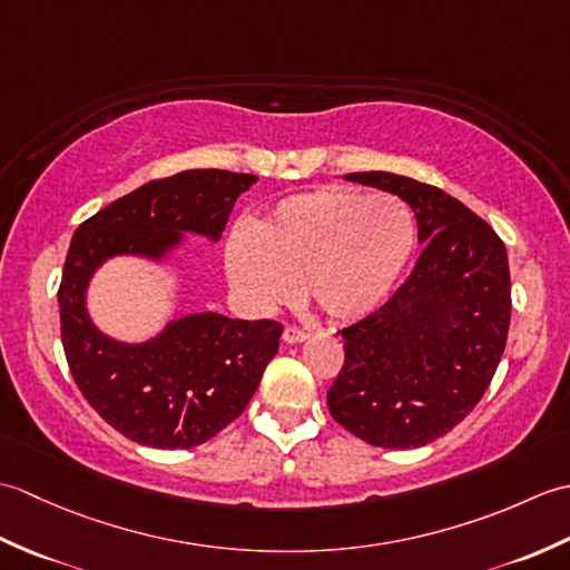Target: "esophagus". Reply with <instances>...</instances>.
Masks as SVG:
<instances>
[{"instance_id":"obj_1","label":"esophagus","mask_w":570,"mask_h":570,"mask_svg":"<svg viewBox=\"0 0 570 570\" xmlns=\"http://www.w3.org/2000/svg\"><path fill=\"white\" fill-rule=\"evenodd\" d=\"M306 337H308V333L304 328H296V325H286L284 328V343H288V345L304 343Z\"/></svg>"}]
</instances>
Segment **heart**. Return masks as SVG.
<instances>
[{"label":"heart","mask_w":570,"mask_h":570,"mask_svg":"<svg viewBox=\"0 0 570 570\" xmlns=\"http://www.w3.org/2000/svg\"><path fill=\"white\" fill-rule=\"evenodd\" d=\"M416 245V220L394 196L316 190L286 198L233 237L227 272L252 306L272 308L292 294L331 321H360L377 311Z\"/></svg>","instance_id":"obj_1"}]
</instances>
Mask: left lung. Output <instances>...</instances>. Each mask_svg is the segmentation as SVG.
<instances>
[{"instance_id": "obj_1", "label": "left lung", "mask_w": 570, "mask_h": 570, "mask_svg": "<svg viewBox=\"0 0 570 570\" xmlns=\"http://www.w3.org/2000/svg\"><path fill=\"white\" fill-rule=\"evenodd\" d=\"M345 178L409 203L423 252L380 311L341 331L345 365L328 409L372 445L421 448L475 409L500 365L512 313L507 249L441 188L386 171Z\"/></svg>"}]
</instances>
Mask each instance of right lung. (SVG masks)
Wrapping results in <instances>:
<instances>
[{"label": "right lung", "instance_id": "1", "mask_svg": "<svg viewBox=\"0 0 570 570\" xmlns=\"http://www.w3.org/2000/svg\"><path fill=\"white\" fill-rule=\"evenodd\" d=\"M254 180L220 168L149 180L88 217L70 239L58 288L68 367L88 404L129 441L168 451L210 441L249 404L284 328L205 311L168 321L144 343L115 341L88 313L90 278L112 257L164 262L184 233L217 242Z\"/></svg>", "mask_w": 570, "mask_h": 570}]
</instances>
